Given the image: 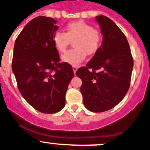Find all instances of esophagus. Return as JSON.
I'll return each instance as SVG.
<instances>
[{
	"mask_svg": "<svg viewBox=\"0 0 150 150\" xmlns=\"http://www.w3.org/2000/svg\"><path fill=\"white\" fill-rule=\"evenodd\" d=\"M72 69H73L74 73H75L77 71V69H78V67H77V66H73V67H72Z\"/></svg>",
	"mask_w": 150,
	"mask_h": 150,
	"instance_id": "obj_1",
	"label": "esophagus"
}]
</instances>
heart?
<instances>
[{
    "label": "heart",
    "mask_w": 150,
    "mask_h": 150,
    "mask_svg": "<svg viewBox=\"0 0 150 150\" xmlns=\"http://www.w3.org/2000/svg\"><path fill=\"white\" fill-rule=\"evenodd\" d=\"M66 33L55 31L52 37L55 49L60 54L66 52L71 40L73 41V49L62 56V60L71 65L76 66L87 57L97 53L102 45V36L92 25L79 20L69 22L66 27Z\"/></svg>",
    "instance_id": "obj_1"
}]
</instances>
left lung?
<instances>
[{"mask_svg":"<svg viewBox=\"0 0 150 150\" xmlns=\"http://www.w3.org/2000/svg\"><path fill=\"white\" fill-rule=\"evenodd\" d=\"M96 19L103 35L102 45L76 75L82 81L85 107L92 112H103L115 107L127 93L134 61L127 39L115 23L105 16Z\"/></svg>","mask_w":150,"mask_h":150,"instance_id":"left-lung-1","label":"left lung"}]
</instances>
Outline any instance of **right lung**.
Returning a JSON list of instances; mask_svg holds the SVG:
<instances>
[{
	"label": "right lung",
	"instance_id": "right-lung-1",
	"mask_svg": "<svg viewBox=\"0 0 150 150\" xmlns=\"http://www.w3.org/2000/svg\"><path fill=\"white\" fill-rule=\"evenodd\" d=\"M45 16L33 18L16 38L12 69L20 93L38 111L54 114L64 108L74 76L72 66L60 62L52 42L58 27Z\"/></svg>",
	"mask_w": 150,
	"mask_h": 150
}]
</instances>
